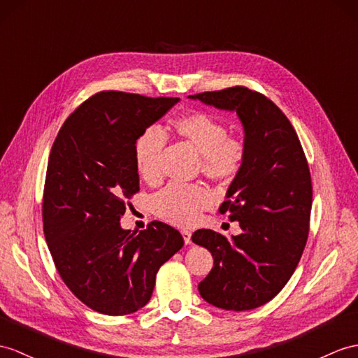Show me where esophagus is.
I'll use <instances>...</instances> for the list:
<instances>
[{"label": "esophagus", "mask_w": 358, "mask_h": 358, "mask_svg": "<svg viewBox=\"0 0 358 358\" xmlns=\"http://www.w3.org/2000/svg\"><path fill=\"white\" fill-rule=\"evenodd\" d=\"M182 237H184L185 245H191V232H189L188 229H184V231H182Z\"/></svg>", "instance_id": "34e87169"}]
</instances>
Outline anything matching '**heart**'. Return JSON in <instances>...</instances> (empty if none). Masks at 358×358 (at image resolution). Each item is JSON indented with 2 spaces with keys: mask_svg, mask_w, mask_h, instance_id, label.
<instances>
[{
  "mask_svg": "<svg viewBox=\"0 0 358 358\" xmlns=\"http://www.w3.org/2000/svg\"><path fill=\"white\" fill-rule=\"evenodd\" d=\"M174 132L202 156V171L213 180L229 182L241 169L245 147L228 136V127L205 112H193L171 121ZM167 136L159 127H147L138 135L134 159L138 173L150 184L162 176L161 153ZM211 205V194L200 185H169L155 194L152 206L156 215L174 224L189 226Z\"/></svg>",
  "mask_w": 358,
  "mask_h": 358,
  "instance_id": "obj_1",
  "label": "heart"
}]
</instances>
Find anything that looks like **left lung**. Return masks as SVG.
Segmentation results:
<instances>
[{
	"instance_id": "obj_1",
	"label": "left lung",
	"mask_w": 358,
	"mask_h": 358,
	"mask_svg": "<svg viewBox=\"0 0 358 358\" xmlns=\"http://www.w3.org/2000/svg\"><path fill=\"white\" fill-rule=\"evenodd\" d=\"M188 99L235 112L245 130V159L220 206L241 234H193L214 258L199 293L217 308L254 310L284 289L302 257L313 200L308 164L290 121L264 95L235 86Z\"/></svg>"
}]
</instances>
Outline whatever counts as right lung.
I'll return each mask as SVG.
<instances>
[{"label":"right lung","mask_w":358,"mask_h":358,"mask_svg":"<svg viewBox=\"0 0 358 358\" xmlns=\"http://www.w3.org/2000/svg\"><path fill=\"white\" fill-rule=\"evenodd\" d=\"M179 99L108 91L80 104L60 127L48 158L43 234L57 272L90 308L123 316L150 301L156 273L184 246L162 222L121 228L126 200L139 189L138 135Z\"/></svg>","instance_id":"obj_1"}]
</instances>
